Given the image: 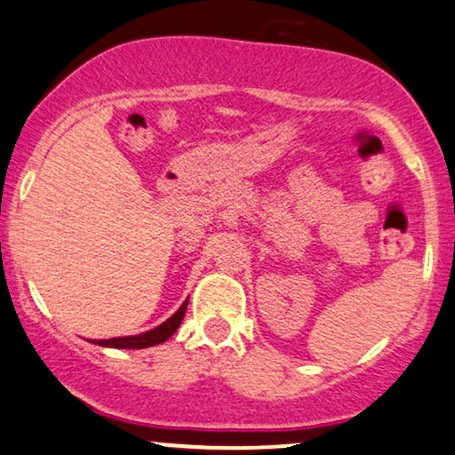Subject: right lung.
Masks as SVG:
<instances>
[{"instance_id":"right-lung-1","label":"right lung","mask_w":455,"mask_h":455,"mask_svg":"<svg viewBox=\"0 0 455 455\" xmlns=\"http://www.w3.org/2000/svg\"><path fill=\"white\" fill-rule=\"evenodd\" d=\"M185 310H188V299L183 301V306L179 307V310L172 314L171 318H166V321L158 324V327L145 331V333H139V335H128V338L92 339V344H99L105 347H124V350H141V347L164 344V341L179 329V324H181L183 316H185Z\"/></svg>"}]
</instances>
